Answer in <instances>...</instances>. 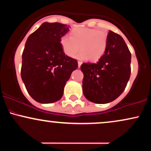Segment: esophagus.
Instances as JSON below:
<instances>
[{"mask_svg": "<svg viewBox=\"0 0 151 151\" xmlns=\"http://www.w3.org/2000/svg\"><path fill=\"white\" fill-rule=\"evenodd\" d=\"M81 62H78V67H79H79H80V66H81Z\"/></svg>", "mask_w": 151, "mask_h": 151, "instance_id": "34e87169", "label": "esophagus"}]
</instances>
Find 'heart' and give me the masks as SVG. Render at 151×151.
I'll return each instance as SVG.
<instances>
[{"label": "heart", "mask_w": 151, "mask_h": 151, "mask_svg": "<svg viewBox=\"0 0 151 151\" xmlns=\"http://www.w3.org/2000/svg\"><path fill=\"white\" fill-rule=\"evenodd\" d=\"M60 45L66 55L74 58L79 49L77 58L79 60L97 61L105 53L108 45V36L105 32L96 29L77 27L70 32V37L60 38Z\"/></svg>", "instance_id": "obj_1"}]
</instances>
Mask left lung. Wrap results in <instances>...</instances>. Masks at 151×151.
Wrapping results in <instances>:
<instances>
[{
	"label": "left lung",
	"mask_w": 151,
	"mask_h": 151,
	"mask_svg": "<svg viewBox=\"0 0 151 151\" xmlns=\"http://www.w3.org/2000/svg\"><path fill=\"white\" fill-rule=\"evenodd\" d=\"M108 45L96 63H83L82 89L84 96L96 104L114 101L123 93L131 76V55L122 37L112 31Z\"/></svg>",
	"instance_id": "left-lung-1"
}]
</instances>
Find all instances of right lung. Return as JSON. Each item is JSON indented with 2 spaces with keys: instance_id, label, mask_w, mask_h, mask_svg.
<instances>
[{
  "instance_id": "obj_1",
  "label": "right lung",
  "mask_w": 151,
  "mask_h": 151,
  "mask_svg": "<svg viewBox=\"0 0 151 151\" xmlns=\"http://www.w3.org/2000/svg\"><path fill=\"white\" fill-rule=\"evenodd\" d=\"M69 27L60 22H44L29 36L22 55L21 78L36 101L53 103L62 98L66 82L77 69L75 59L66 55L60 38Z\"/></svg>"
}]
</instances>
